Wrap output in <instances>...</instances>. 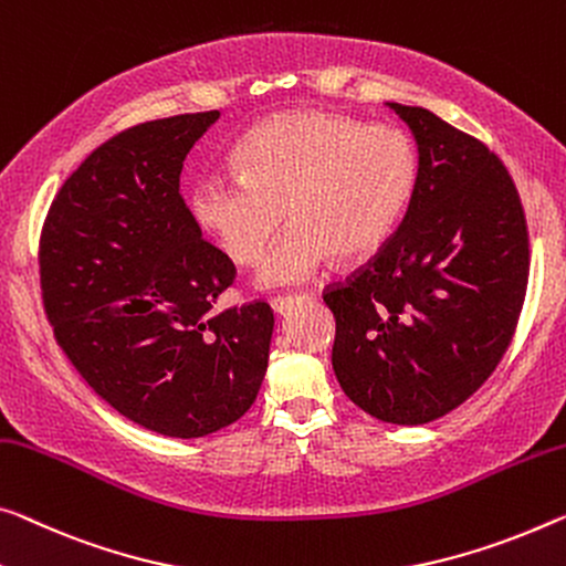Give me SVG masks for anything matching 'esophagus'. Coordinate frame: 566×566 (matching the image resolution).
<instances>
[{
    "mask_svg": "<svg viewBox=\"0 0 566 566\" xmlns=\"http://www.w3.org/2000/svg\"><path fill=\"white\" fill-rule=\"evenodd\" d=\"M306 298H311V293H295V295H273L271 298V306H273V311L275 313H289L295 303L298 301H306Z\"/></svg>",
    "mask_w": 566,
    "mask_h": 566,
    "instance_id": "1",
    "label": "esophagus"
}]
</instances>
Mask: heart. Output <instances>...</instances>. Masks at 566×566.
I'll return each mask as SVG.
<instances>
[{"label": "heart", "instance_id": "1", "mask_svg": "<svg viewBox=\"0 0 566 566\" xmlns=\"http://www.w3.org/2000/svg\"><path fill=\"white\" fill-rule=\"evenodd\" d=\"M232 164L238 174L195 181L189 210L240 265L258 263L285 212L293 224L260 265V285L306 281L332 255L356 263L379 253L420 187L410 134L313 108L260 120Z\"/></svg>", "mask_w": 566, "mask_h": 566}]
</instances>
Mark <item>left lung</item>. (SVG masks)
Returning <instances> with one entry per match:
<instances>
[{
	"mask_svg": "<svg viewBox=\"0 0 566 566\" xmlns=\"http://www.w3.org/2000/svg\"><path fill=\"white\" fill-rule=\"evenodd\" d=\"M387 106L415 136L420 187L385 248L324 301L346 397L381 422L424 424L463 405L506 354L526 295L528 230L489 146L428 108Z\"/></svg>",
	"mask_w": 566,
	"mask_h": 566,
	"instance_id": "left-lung-1",
	"label": "left lung"
}]
</instances>
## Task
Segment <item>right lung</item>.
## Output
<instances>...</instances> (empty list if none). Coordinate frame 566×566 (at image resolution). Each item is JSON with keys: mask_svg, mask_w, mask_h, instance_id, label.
Masks as SVG:
<instances>
[{"mask_svg": "<svg viewBox=\"0 0 566 566\" xmlns=\"http://www.w3.org/2000/svg\"><path fill=\"white\" fill-rule=\"evenodd\" d=\"M217 118L185 113L108 138L60 187L40 238L60 349L113 410L169 438H205L250 410L275 324L265 301L214 308L234 265L179 195Z\"/></svg>", "mask_w": 566, "mask_h": 566, "instance_id": "right-lung-1", "label": "right lung"}]
</instances>
